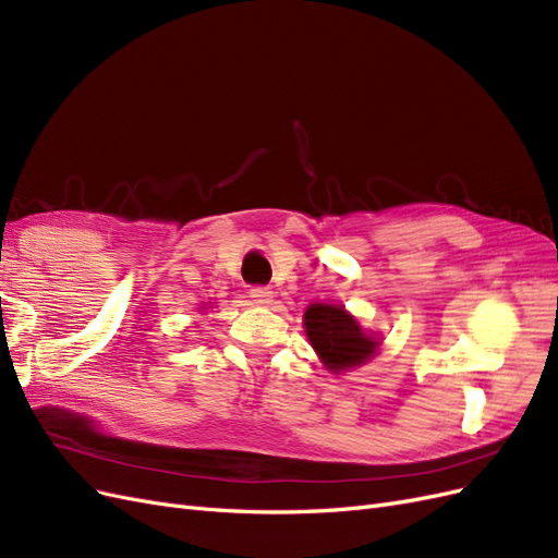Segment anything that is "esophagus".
Listing matches in <instances>:
<instances>
[{"label": "esophagus", "instance_id": "esophagus-1", "mask_svg": "<svg viewBox=\"0 0 558 558\" xmlns=\"http://www.w3.org/2000/svg\"><path fill=\"white\" fill-rule=\"evenodd\" d=\"M248 298L256 302V305H269L275 293H272V289H267V286H253V289L248 291Z\"/></svg>", "mask_w": 558, "mask_h": 558}]
</instances>
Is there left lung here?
<instances>
[{
    "instance_id": "1",
    "label": "left lung",
    "mask_w": 558,
    "mask_h": 558,
    "mask_svg": "<svg viewBox=\"0 0 558 558\" xmlns=\"http://www.w3.org/2000/svg\"><path fill=\"white\" fill-rule=\"evenodd\" d=\"M305 328L312 347L332 373L365 363L379 344L342 307L332 305H312L305 312Z\"/></svg>"
}]
</instances>
